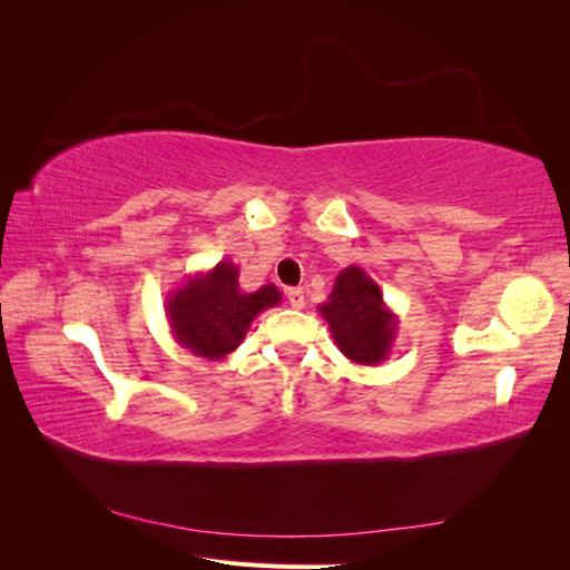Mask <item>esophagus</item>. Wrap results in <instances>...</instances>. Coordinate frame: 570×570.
I'll list each match as a JSON object with an SVG mask.
<instances>
[{"instance_id": "1", "label": "esophagus", "mask_w": 570, "mask_h": 570, "mask_svg": "<svg viewBox=\"0 0 570 570\" xmlns=\"http://www.w3.org/2000/svg\"><path fill=\"white\" fill-rule=\"evenodd\" d=\"M287 302L292 308H304V289L302 287L287 289Z\"/></svg>"}]
</instances>
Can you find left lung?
Here are the masks:
<instances>
[{
  "mask_svg": "<svg viewBox=\"0 0 570 570\" xmlns=\"http://www.w3.org/2000/svg\"><path fill=\"white\" fill-rule=\"evenodd\" d=\"M337 350L358 366H377L394 347L400 318L383 299V289L361 266L342 268L327 302L318 306Z\"/></svg>",
  "mask_w": 570,
  "mask_h": 570,
  "instance_id": "left-lung-1",
  "label": "left lung"
}]
</instances>
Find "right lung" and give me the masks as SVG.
Listing matches in <instances>:
<instances>
[{"label":"right lung","mask_w":570,"mask_h":570,"mask_svg":"<svg viewBox=\"0 0 570 570\" xmlns=\"http://www.w3.org/2000/svg\"><path fill=\"white\" fill-rule=\"evenodd\" d=\"M237 278V266L223 258L209 271L187 275L178 289L168 292V327L183 350L209 361L226 358L243 344L252 321L281 304L283 295L275 285L245 292Z\"/></svg>","instance_id":"obj_1"}]
</instances>
